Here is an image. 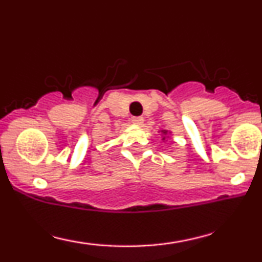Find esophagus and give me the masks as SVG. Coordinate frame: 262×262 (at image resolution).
I'll return each mask as SVG.
<instances>
[{
	"instance_id": "obj_1",
	"label": "esophagus",
	"mask_w": 262,
	"mask_h": 262,
	"mask_svg": "<svg viewBox=\"0 0 262 262\" xmlns=\"http://www.w3.org/2000/svg\"><path fill=\"white\" fill-rule=\"evenodd\" d=\"M132 123H133V124H135V125H143V123H144V118L143 117H133V118H132Z\"/></svg>"
}]
</instances>
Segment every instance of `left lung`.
Wrapping results in <instances>:
<instances>
[{"instance_id": "8db88e82", "label": "left lung", "mask_w": 262, "mask_h": 262, "mask_svg": "<svg viewBox=\"0 0 262 262\" xmlns=\"http://www.w3.org/2000/svg\"><path fill=\"white\" fill-rule=\"evenodd\" d=\"M159 133H161L160 135H161V139L162 140L169 139V137L171 135V132L170 130H166V129H160V130H159Z\"/></svg>"}]
</instances>
